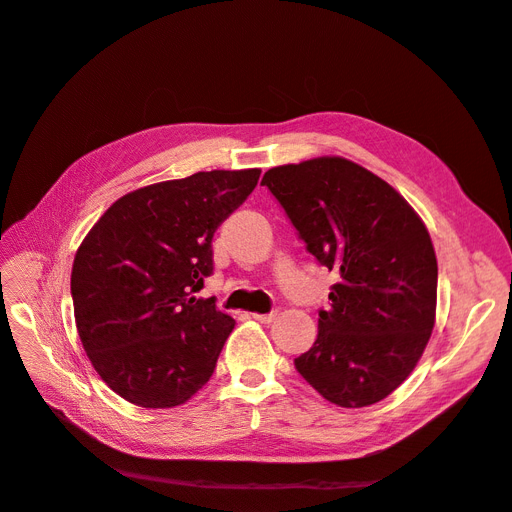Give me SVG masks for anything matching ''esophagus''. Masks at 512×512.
<instances>
[{
	"mask_svg": "<svg viewBox=\"0 0 512 512\" xmlns=\"http://www.w3.org/2000/svg\"><path fill=\"white\" fill-rule=\"evenodd\" d=\"M252 318L262 322V324H271L277 318V314L275 312H271V314H252Z\"/></svg>",
	"mask_w": 512,
	"mask_h": 512,
	"instance_id": "1",
	"label": "esophagus"
}]
</instances>
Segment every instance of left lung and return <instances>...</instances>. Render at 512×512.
<instances>
[{
	"label": "left lung",
	"instance_id": "8db88e82",
	"mask_svg": "<svg viewBox=\"0 0 512 512\" xmlns=\"http://www.w3.org/2000/svg\"><path fill=\"white\" fill-rule=\"evenodd\" d=\"M262 185L337 277L294 367L335 406L378 404L412 374L436 322L438 260L423 220L384 179L337 156L275 166Z\"/></svg>",
	"mask_w": 512,
	"mask_h": 512
}]
</instances>
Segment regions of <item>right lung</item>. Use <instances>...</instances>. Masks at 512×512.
<instances>
[{"label": "right lung", "mask_w": 512, "mask_h": 512, "mask_svg": "<svg viewBox=\"0 0 512 512\" xmlns=\"http://www.w3.org/2000/svg\"><path fill=\"white\" fill-rule=\"evenodd\" d=\"M258 177V168L209 170L134 190L76 250V331L100 378L130 404L181 406L213 376L235 320L196 292L213 273V232Z\"/></svg>", "instance_id": "add662e5"}]
</instances>
